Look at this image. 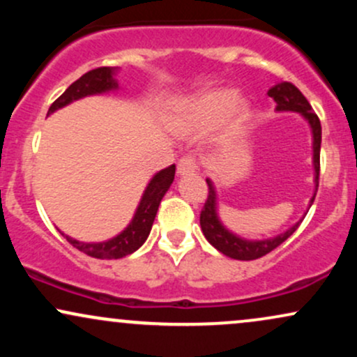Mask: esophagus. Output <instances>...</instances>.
Listing matches in <instances>:
<instances>
[{"mask_svg": "<svg viewBox=\"0 0 357 357\" xmlns=\"http://www.w3.org/2000/svg\"><path fill=\"white\" fill-rule=\"evenodd\" d=\"M198 169V159L195 155H183L178 162V173L179 174H192Z\"/></svg>", "mask_w": 357, "mask_h": 357, "instance_id": "1", "label": "esophagus"}]
</instances>
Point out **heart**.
<instances>
[{"instance_id":"1","label":"heart","mask_w":357,"mask_h":357,"mask_svg":"<svg viewBox=\"0 0 357 357\" xmlns=\"http://www.w3.org/2000/svg\"><path fill=\"white\" fill-rule=\"evenodd\" d=\"M230 90H213L192 99L186 107L188 122L196 126L210 124L220 116L228 122H238L245 116V104L240 100H231Z\"/></svg>"}]
</instances>
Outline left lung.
<instances>
[{
	"label": "left lung",
	"instance_id": "obj_1",
	"mask_svg": "<svg viewBox=\"0 0 357 357\" xmlns=\"http://www.w3.org/2000/svg\"><path fill=\"white\" fill-rule=\"evenodd\" d=\"M268 97H272L277 104V110H292V112H301L307 121H309L310 127H312L314 134V167H315V186L319 188V171H321V139H322V127L321 121H319L317 114L314 112L312 105L309 104V100L305 99L304 93L298 90L296 85L290 84V82H282V84L275 85L268 90ZM208 183V198L204 202V206L199 215V225H202L203 235L206 236V240L220 250L223 255L235 258V260H257V258L267 255V253L275 250L278 245H282L284 241L292 235L294 231L298 228V223L294 225L290 230H287L282 235L275 236V238L268 240H258V241H250L243 240L240 236L233 235L220 223L218 216H216V195L215 188L210 179H206ZM315 195L310 199V204L314 203Z\"/></svg>",
	"mask_w": 357,
	"mask_h": 357
}]
</instances>
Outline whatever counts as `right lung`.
I'll return each instance as SVG.
<instances>
[{
  "mask_svg": "<svg viewBox=\"0 0 357 357\" xmlns=\"http://www.w3.org/2000/svg\"><path fill=\"white\" fill-rule=\"evenodd\" d=\"M116 67H99L84 73L79 80L73 82L70 87L65 90L59 99L53 102L50 109H48V114L63 107V105L70 104L73 100L82 99V97L85 96L102 93L105 92V90L116 89L117 82L114 80V73H116ZM174 165H171L167 166L166 169L159 171V173L151 179L144 195H142L141 203H139L134 220L130 221L129 227H127L121 235H117L116 238L104 241V243H82V241L68 238V236H65V238H67V241L72 247H75L77 250H80L82 253L93 258H107V260H112V258H122L126 255H130V253L136 252L139 247H142V243H144L147 236H149L159 203H161L162 196L166 195L167 190H169L171 183H173L174 179Z\"/></svg>",
  "mask_w": 357,
  "mask_h": 357,
  "instance_id": "right-lung-1",
  "label": "right lung"
}]
</instances>
